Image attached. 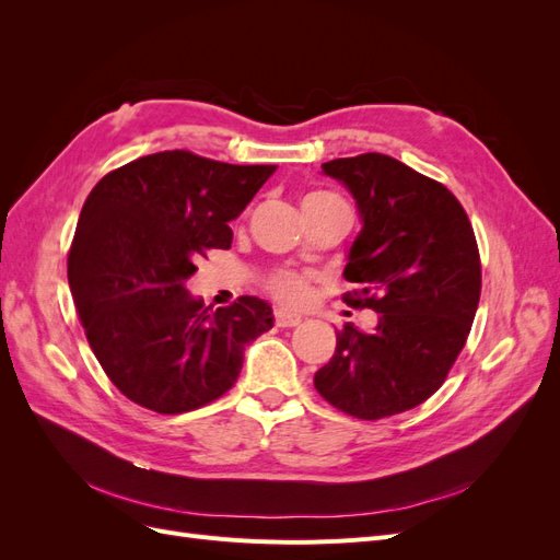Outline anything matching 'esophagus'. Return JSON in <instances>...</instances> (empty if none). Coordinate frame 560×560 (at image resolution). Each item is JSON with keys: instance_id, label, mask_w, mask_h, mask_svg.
Returning <instances> with one entry per match:
<instances>
[{"instance_id": "obj_1", "label": "esophagus", "mask_w": 560, "mask_h": 560, "mask_svg": "<svg viewBox=\"0 0 560 560\" xmlns=\"http://www.w3.org/2000/svg\"><path fill=\"white\" fill-rule=\"evenodd\" d=\"M276 325L278 327H296L301 325V315L296 313H287V311H276Z\"/></svg>"}]
</instances>
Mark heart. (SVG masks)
I'll use <instances>...</instances> for the list:
<instances>
[{
    "instance_id": "b5f03b06",
    "label": "heart",
    "mask_w": 560,
    "mask_h": 560,
    "mask_svg": "<svg viewBox=\"0 0 560 560\" xmlns=\"http://www.w3.org/2000/svg\"><path fill=\"white\" fill-rule=\"evenodd\" d=\"M336 198L325 191H313L306 196L303 202H315V200H327ZM266 292L273 296L282 306H303L311 296V278L303 273H294V270H278V273L268 276L266 282Z\"/></svg>"
}]
</instances>
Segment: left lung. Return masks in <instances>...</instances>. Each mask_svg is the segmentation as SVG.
<instances>
[{
    "label": "left lung",
    "instance_id": "left-lung-1",
    "mask_svg": "<svg viewBox=\"0 0 560 560\" xmlns=\"http://www.w3.org/2000/svg\"><path fill=\"white\" fill-rule=\"evenodd\" d=\"M358 200L364 229L341 299L381 313L374 334L346 325L315 374L334 409L381 420L430 399L465 348L481 296V257L465 208L442 182L385 154L322 163Z\"/></svg>",
    "mask_w": 560,
    "mask_h": 560
}]
</instances>
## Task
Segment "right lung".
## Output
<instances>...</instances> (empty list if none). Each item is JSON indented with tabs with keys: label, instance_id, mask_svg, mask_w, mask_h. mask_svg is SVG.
I'll list each match as a JSON object with an SVG mask.
<instances>
[{
	"label": "right lung",
	"instance_id": "add662e5",
	"mask_svg": "<svg viewBox=\"0 0 560 560\" xmlns=\"http://www.w3.org/2000/svg\"><path fill=\"white\" fill-rule=\"evenodd\" d=\"M278 165H231L159 151L100 179L67 254L81 327L107 378L130 401L175 416L233 387L270 306L241 296L214 313L184 280L210 249H229L238 217Z\"/></svg>",
	"mask_w": 560,
	"mask_h": 560
}]
</instances>
